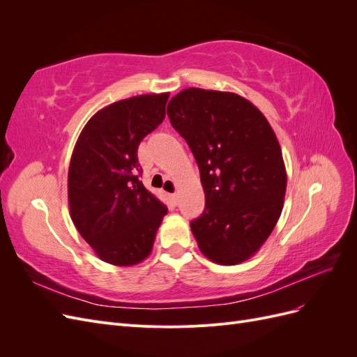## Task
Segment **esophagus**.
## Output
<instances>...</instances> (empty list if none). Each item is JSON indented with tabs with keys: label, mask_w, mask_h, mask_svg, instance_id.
Masks as SVG:
<instances>
[{
	"label": "esophagus",
	"mask_w": 357,
	"mask_h": 357,
	"mask_svg": "<svg viewBox=\"0 0 357 357\" xmlns=\"http://www.w3.org/2000/svg\"><path fill=\"white\" fill-rule=\"evenodd\" d=\"M171 199H172V202H174V204H177V201H178V195H177V193H171Z\"/></svg>",
	"instance_id": "1"
}]
</instances>
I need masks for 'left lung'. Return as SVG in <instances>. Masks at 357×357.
<instances>
[{"instance_id": "8db88e82", "label": "left lung", "mask_w": 357, "mask_h": 357, "mask_svg": "<svg viewBox=\"0 0 357 357\" xmlns=\"http://www.w3.org/2000/svg\"><path fill=\"white\" fill-rule=\"evenodd\" d=\"M197 159L205 208L190 222L199 250L236 265L266 241L282 214L286 168L271 125L232 92L189 88L167 109Z\"/></svg>"}]
</instances>
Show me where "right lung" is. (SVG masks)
<instances>
[{"label": "right lung", "instance_id": "right-lung-1", "mask_svg": "<svg viewBox=\"0 0 357 357\" xmlns=\"http://www.w3.org/2000/svg\"><path fill=\"white\" fill-rule=\"evenodd\" d=\"M169 93L138 95L95 113L75 143L68 169L73 223L102 261L129 266L152 252L167 207L142 181V139L165 119Z\"/></svg>", "mask_w": 357, "mask_h": 357}]
</instances>
